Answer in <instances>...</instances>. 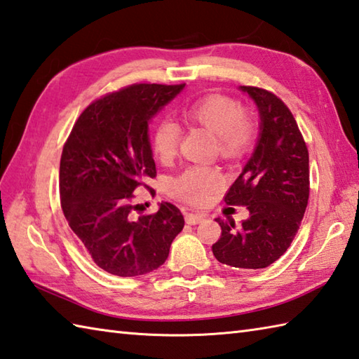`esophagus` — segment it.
Returning a JSON list of instances; mask_svg holds the SVG:
<instances>
[{
  "mask_svg": "<svg viewBox=\"0 0 359 359\" xmlns=\"http://www.w3.org/2000/svg\"><path fill=\"white\" fill-rule=\"evenodd\" d=\"M203 220H205V214H201V212L186 214V222L189 223V225H198V223H201Z\"/></svg>",
  "mask_w": 359,
  "mask_h": 359,
  "instance_id": "34e87169",
  "label": "esophagus"
}]
</instances>
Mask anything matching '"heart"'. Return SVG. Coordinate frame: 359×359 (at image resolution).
Returning <instances> with one entry per match:
<instances>
[{
    "mask_svg": "<svg viewBox=\"0 0 359 359\" xmlns=\"http://www.w3.org/2000/svg\"><path fill=\"white\" fill-rule=\"evenodd\" d=\"M184 117L201 125L217 137L219 151L226 158L239 156L255 136V125L234 100L209 95L187 106ZM181 131L172 120H161L153 131V151L167 164L177 156ZM223 186V175L217 167L194 165L172 181L173 192L191 203H205Z\"/></svg>",
    "mask_w": 359,
    "mask_h": 359,
    "instance_id": "obj_1",
    "label": "heart"
}]
</instances>
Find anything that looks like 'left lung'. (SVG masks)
<instances>
[{
  "label": "left lung",
  "mask_w": 359,
  "mask_h": 359,
  "mask_svg": "<svg viewBox=\"0 0 359 359\" xmlns=\"http://www.w3.org/2000/svg\"><path fill=\"white\" fill-rule=\"evenodd\" d=\"M256 104L259 134L252 156L225 197L243 205L248 219H217L220 239L215 259L238 269H264L286 253L299 231L309 197V156L305 140L287 106L258 87L241 86Z\"/></svg>",
  "instance_id": "obj_1"
}]
</instances>
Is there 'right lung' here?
Returning <instances> with one entry per match:
<instances>
[{
	"label": "right lung",
	"instance_id": "1",
	"mask_svg": "<svg viewBox=\"0 0 359 359\" xmlns=\"http://www.w3.org/2000/svg\"><path fill=\"white\" fill-rule=\"evenodd\" d=\"M184 84H136L92 103L74 123L59 168L60 205L98 267L139 276L161 267L184 217L162 201L131 219L133 192L156 177L148 125Z\"/></svg>",
	"mask_w": 359,
	"mask_h": 359
}]
</instances>
